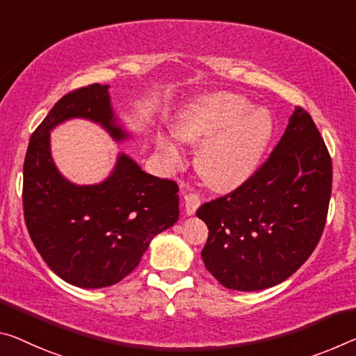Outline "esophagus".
Returning <instances> with one entry per match:
<instances>
[{"instance_id":"obj_1","label":"esophagus","mask_w":356,"mask_h":356,"mask_svg":"<svg viewBox=\"0 0 356 356\" xmlns=\"http://www.w3.org/2000/svg\"><path fill=\"white\" fill-rule=\"evenodd\" d=\"M201 206V196L196 193H188L185 195V212L188 216H193V213L198 211V207Z\"/></svg>"}]
</instances>
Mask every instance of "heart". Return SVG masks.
I'll return each mask as SVG.
<instances>
[{"label":"heart","mask_w":356,"mask_h":356,"mask_svg":"<svg viewBox=\"0 0 356 356\" xmlns=\"http://www.w3.org/2000/svg\"><path fill=\"white\" fill-rule=\"evenodd\" d=\"M244 97L216 93L202 98L180 117L177 134L187 143H202L198 169L212 188L229 191L244 184L258 166L273 134V120L264 109H252ZM161 149L172 161L179 149L161 139Z\"/></svg>","instance_id":"b5f03b06"}]
</instances>
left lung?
Returning <instances> with one entry per match:
<instances>
[{
  "instance_id": "left-lung-1",
  "label": "left lung",
  "mask_w": 356,
  "mask_h": 356,
  "mask_svg": "<svg viewBox=\"0 0 356 356\" xmlns=\"http://www.w3.org/2000/svg\"><path fill=\"white\" fill-rule=\"evenodd\" d=\"M332 165L312 117L296 106L266 161L196 212L209 236L206 268L229 290L255 291L289 279L312 255L323 233Z\"/></svg>"
}]
</instances>
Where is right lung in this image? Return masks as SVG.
<instances>
[{
    "label": "right lung",
    "mask_w": 356,
    "mask_h": 356,
    "mask_svg": "<svg viewBox=\"0 0 356 356\" xmlns=\"http://www.w3.org/2000/svg\"><path fill=\"white\" fill-rule=\"evenodd\" d=\"M109 86L72 90L56 101L28 144L24 165V217L39 255L71 285L103 289L138 266L150 241L179 218L174 180L144 172L125 154L97 185H74L50 155V129L88 118L115 140L128 138L112 112Z\"/></svg>",
    "instance_id": "right-lung-1"
}]
</instances>
